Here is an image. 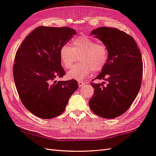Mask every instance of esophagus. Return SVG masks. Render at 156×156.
<instances>
[{
	"mask_svg": "<svg viewBox=\"0 0 156 156\" xmlns=\"http://www.w3.org/2000/svg\"><path fill=\"white\" fill-rule=\"evenodd\" d=\"M78 84H79V87H83V85H85L86 84V82L82 81H79L78 82Z\"/></svg>",
	"mask_w": 156,
	"mask_h": 156,
	"instance_id": "obj_1",
	"label": "esophagus"
}]
</instances>
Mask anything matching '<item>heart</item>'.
Returning a JSON list of instances; mask_svg holds the SVG:
<instances>
[{
	"instance_id": "b5f03b06",
	"label": "heart",
	"mask_w": 156,
	"mask_h": 156,
	"mask_svg": "<svg viewBox=\"0 0 156 156\" xmlns=\"http://www.w3.org/2000/svg\"><path fill=\"white\" fill-rule=\"evenodd\" d=\"M79 55L80 62L67 72L70 79L80 80L91 71L99 72L105 67L108 59V49L103 44L87 36H79L71 40V46L63 45L59 51L62 66L69 69Z\"/></svg>"
}]
</instances>
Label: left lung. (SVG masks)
Returning <instances> with one entry per match:
<instances>
[{
	"label": "left lung",
	"mask_w": 156,
	"mask_h": 156,
	"mask_svg": "<svg viewBox=\"0 0 156 156\" xmlns=\"http://www.w3.org/2000/svg\"><path fill=\"white\" fill-rule=\"evenodd\" d=\"M108 49L105 67L90 82L94 89L89 102L95 115L115 119L130 108L140 89L143 74L142 55L135 40L128 34L109 27H100L92 32ZM94 79L108 83H95Z\"/></svg>",
	"instance_id": "1"
}]
</instances>
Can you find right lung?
Segmentation results:
<instances>
[{"label":"right lung","mask_w":156,"mask_h":156,"mask_svg":"<svg viewBox=\"0 0 156 156\" xmlns=\"http://www.w3.org/2000/svg\"><path fill=\"white\" fill-rule=\"evenodd\" d=\"M76 31L69 27L39 26L17 49L13 77L21 102L28 111L50 119L65 111L69 98L78 89L74 79L57 81L66 72L59 58L60 49Z\"/></svg>","instance_id":"obj_1"}]
</instances>
